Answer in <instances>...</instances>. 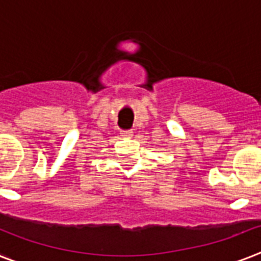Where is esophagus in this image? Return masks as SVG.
I'll list each match as a JSON object with an SVG mask.
<instances>
[{
	"label": "esophagus",
	"mask_w": 261,
	"mask_h": 261,
	"mask_svg": "<svg viewBox=\"0 0 261 261\" xmlns=\"http://www.w3.org/2000/svg\"><path fill=\"white\" fill-rule=\"evenodd\" d=\"M120 134L123 135V137H131V135H133V131H131V130H122V131H120Z\"/></svg>",
	"instance_id": "1"
}]
</instances>
